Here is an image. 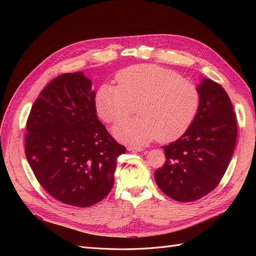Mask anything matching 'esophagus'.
<instances>
[{"label":"esophagus","instance_id":"obj_1","mask_svg":"<svg viewBox=\"0 0 256 256\" xmlns=\"http://www.w3.org/2000/svg\"><path fill=\"white\" fill-rule=\"evenodd\" d=\"M127 150L130 152H143L144 148L141 146H128Z\"/></svg>","mask_w":256,"mask_h":256}]
</instances>
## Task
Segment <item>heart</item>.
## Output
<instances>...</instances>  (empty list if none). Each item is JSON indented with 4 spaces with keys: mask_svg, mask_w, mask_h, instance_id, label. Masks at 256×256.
Segmentation results:
<instances>
[{
    "mask_svg": "<svg viewBox=\"0 0 256 256\" xmlns=\"http://www.w3.org/2000/svg\"><path fill=\"white\" fill-rule=\"evenodd\" d=\"M118 86L102 84L96 92L98 115L116 122L134 112L136 118L122 120L113 128L118 140L145 144L158 138L171 142L182 136L194 120L200 92L192 82L171 69L143 64L124 68L116 74Z\"/></svg>",
    "mask_w": 256,
    "mask_h": 256,
    "instance_id": "obj_1",
    "label": "heart"
}]
</instances>
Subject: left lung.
Segmentation results:
<instances>
[{
    "label": "left lung",
    "mask_w": 256,
    "mask_h": 256,
    "mask_svg": "<svg viewBox=\"0 0 256 256\" xmlns=\"http://www.w3.org/2000/svg\"><path fill=\"white\" fill-rule=\"evenodd\" d=\"M198 90L194 120L180 138L162 147L166 164L154 172L158 187L178 202L196 200L218 186L237 138L236 116L226 92L206 78Z\"/></svg>",
    "instance_id": "8db88e82"
}]
</instances>
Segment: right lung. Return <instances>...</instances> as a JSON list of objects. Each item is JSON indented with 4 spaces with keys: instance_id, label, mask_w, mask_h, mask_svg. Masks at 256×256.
I'll use <instances>...</instances> for the list:
<instances>
[{
    "instance_id": "obj_1",
    "label": "right lung",
    "mask_w": 256,
    "mask_h": 256,
    "mask_svg": "<svg viewBox=\"0 0 256 256\" xmlns=\"http://www.w3.org/2000/svg\"><path fill=\"white\" fill-rule=\"evenodd\" d=\"M96 92L83 72L64 74L40 92L26 122V156L37 180L60 202L90 207L114 184L126 148L96 115Z\"/></svg>"
}]
</instances>
